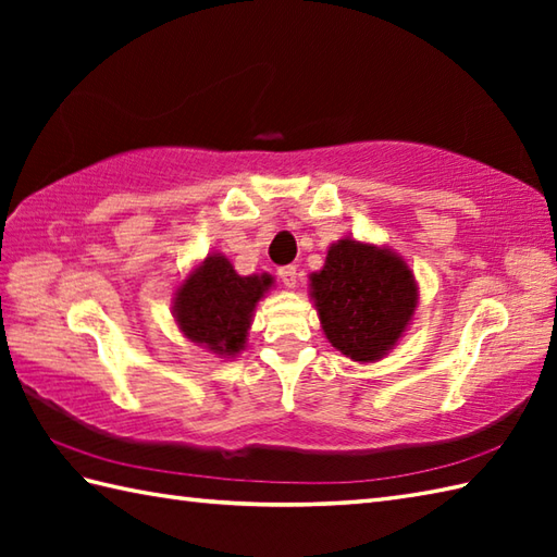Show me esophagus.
Instances as JSON below:
<instances>
[{
    "mask_svg": "<svg viewBox=\"0 0 557 557\" xmlns=\"http://www.w3.org/2000/svg\"><path fill=\"white\" fill-rule=\"evenodd\" d=\"M277 275H280V282H282V285H285L287 289L297 287L299 272H297V268H294V265H285V268H280V270H277Z\"/></svg>",
    "mask_w": 557,
    "mask_h": 557,
    "instance_id": "1",
    "label": "esophagus"
}]
</instances>
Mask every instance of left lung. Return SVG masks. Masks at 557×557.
I'll list each match as a JSON object with an SVG mask.
<instances>
[{
  "label": "left lung",
  "instance_id": "8db88e82",
  "mask_svg": "<svg viewBox=\"0 0 557 557\" xmlns=\"http://www.w3.org/2000/svg\"><path fill=\"white\" fill-rule=\"evenodd\" d=\"M311 297L330 345L369 363L397 345L417 311L419 287L405 258L347 236L311 275Z\"/></svg>",
  "mask_w": 557,
  "mask_h": 557
}]
</instances>
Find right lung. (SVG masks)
<instances>
[{"instance_id":"right-lung-1","label":"right lung","mask_w":557,"mask_h":557,"mask_svg":"<svg viewBox=\"0 0 557 557\" xmlns=\"http://www.w3.org/2000/svg\"><path fill=\"white\" fill-rule=\"evenodd\" d=\"M272 287L270 275H239L222 253H210L174 294V321L184 337L218 357L246 347L256 304Z\"/></svg>"}]
</instances>
